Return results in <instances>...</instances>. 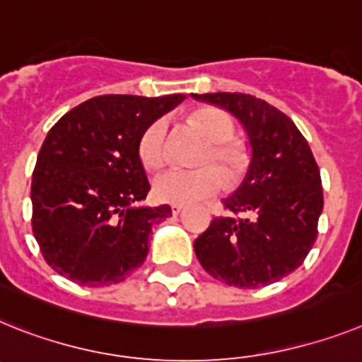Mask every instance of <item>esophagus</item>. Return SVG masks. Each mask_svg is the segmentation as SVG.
Wrapping results in <instances>:
<instances>
[{"instance_id": "esophagus-1", "label": "esophagus", "mask_w": 362, "mask_h": 362, "mask_svg": "<svg viewBox=\"0 0 362 362\" xmlns=\"http://www.w3.org/2000/svg\"><path fill=\"white\" fill-rule=\"evenodd\" d=\"M185 211V206L183 205H172V214H181V212Z\"/></svg>"}]
</instances>
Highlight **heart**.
Listing matches in <instances>:
<instances>
[{
    "mask_svg": "<svg viewBox=\"0 0 362 362\" xmlns=\"http://www.w3.org/2000/svg\"><path fill=\"white\" fill-rule=\"evenodd\" d=\"M194 124L202 129L211 148L202 157V165L218 163L225 174L236 179L249 165V153L240 143L233 141L236 134L233 117L216 107H203L192 115ZM139 159L146 170H159L168 159V122L156 119L143 129L137 143ZM225 185L221 170L203 166L197 170L172 168L157 175L153 181V196L163 203L188 205L218 194Z\"/></svg>",
    "mask_w": 362,
    "mask_h": 362,
    "instance_id": "b5f03b06",
    "label": "heart"
}]
</instances>
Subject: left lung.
<instances>
[{"instance_id": "obj_1", "label": "left lung", "mask_w": 362, "mask_h": 362, "mask_svg": "<svg viewBox=\"0 0 362 362\" xmlns=\"http://www.w3.org/2000/svg\"><path fill=\"white\" fill-rule=\"evenodd\" d=\"M230 111L243 124L252 157L243 183L223 199L194 242L206 273L227 286H269L304 264L317 240L322 181L311 148L289 117L245 93L192 95Z\"/></svg>"}]
</instances>
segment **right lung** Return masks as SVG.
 Masks as SVG:
<instances>
[{
  "mask_svg": "<svg viewBox=\"0 0 362 362\" xmlns=\"http://www.w3.org/2000/svg\"><path fill=\"white\" fill-rule=\"evenodd\" d=\"M185 95H102L49 129L33 172V233L43 258L80 286L122 282L146 260L168 205L134 206L150 190L137 143Z\"/></svg>",
  "mask_w": 362,
  "mask_h": 362,
  "instance_id": "add662e5",
  "label": "right lung"
}]
</instances>
